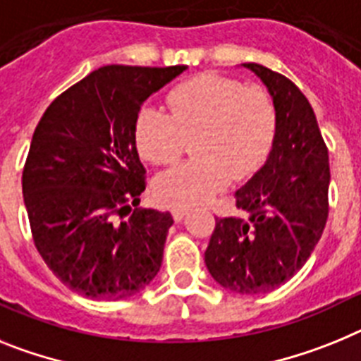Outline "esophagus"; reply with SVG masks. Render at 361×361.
<instances>
[{"instance_id": "esophagus-1", "label": "esophagus", "mask_w": 361, "mask_h": 361, "mask_svg": "<svg viewBox=\"0 0 361 361\" xmlns=\"http://www.w3.org/2000/svg\"><path fill=\"white\" fill-rule=\"evenodd\" d=\"M187 212H189V209H185V207H174V209H172V216H174L176 221H181Z\"/></svg>"}]
</instances>
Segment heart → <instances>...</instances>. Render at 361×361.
<instances>
[{
	"instance_id": "heart-1",
	"label": "heart",
	"mask_w": 361,
	"mask_h": 361,
	"mask_svg": "<svg viewBox=\"0 0 361 361\" xmlns=\"http://www.w3.org/2000/svg\"><path fill=\"white\" fill-rule=\"evenodd\" d=\"M171 114L142 106L134 123L137 152L154 165L178 159L185 140L194 137L196 159L161 172L156 198L165 205L190 207L207 202L225 185L247 180L271 154L278 112L262 87H243L219 74H200L169 92Z\"/></svg>"
}]
</instances>
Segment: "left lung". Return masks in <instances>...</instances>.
Here are the masks:
<instances>
[{
  "label": "left lung",
  "mask_w": 361,
  "mask_h": 361,
  "mask_svg": "<svg viewBox=\"0 0 361 361\" xmlns=\"http://www.w3.org/2000/svg\"><path fill=\"white\" fill-rule=\"evenodd\" d=\"M267 87L278 130L267 161L236 190L247 218H216L205 265L224 289L265 294L305 265L329 214V152L309 99L293 81L243 63Z\"/></svg>",
  "instance_id": "1"
}]
</instances>
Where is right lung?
<instances>
[{
    "label": "right lung",
    "mask_w": 361,
    "mask_h": 361,
    "mask_svg": "<svg viewBox=\"0 0 361 361\" xmlns=\"http://www.w3.org/2000/svg\"><path fill=\"white\" fill-rule=\"evenodd\" d=\"M187 65L90 72L50 103L23 169V200L37 252L68 289L125 300L159 272L171 212L134 209L145 169L134 142L143 102Z\"/></svg>",
    "instance_id": "add662e5"
}]
</instances>
